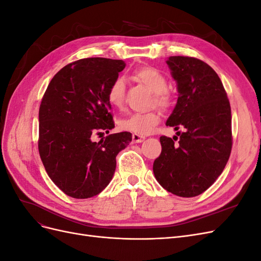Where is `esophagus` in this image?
Returning <instances> with one entry per match:
<instances>
[{"instance_id":"obj_1","label":"esophagus","mask_w":261,"mask_h":261,"mask_svg":"<svg viewBox=\"0 0 261 261\" xmlns=\"http://www.w3.org/2000/svg\"><path fill=\"white\" fill-rule=\"evenodd\" d=\"M132 140H133V143H141V141L145 140V136L138 135V134H133Z\"/></svg>"}]
</instances>
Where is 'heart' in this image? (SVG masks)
Wrapping results in <instances>:
<instances>
[{"label":"heart","instance_id":"heart-1","mask_svg":"<svg viewBox=\"0 0 261 261\" xmlns=\"http://www.w3.org/2000/svg\"><path fill=\"white\" fill-rule=\"evenodd\" d=\"M133 76L138 82L147 86L153 92L152 105L167 111L173 106L172 94L168 91V80L160 70L151 66L136 68ZM109 103L115 108H121L125 100V82L122 77H117L109 86L107 91ZM160 122V114L156 111L148 113H132L118 121V126L124 130L147 135L152 132L154 126Z\"/></svg>","mask_w":261,"mask_h":261}]
</instances>
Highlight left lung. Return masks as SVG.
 <instances>
[{"mask_svg":"<svg viewBox=\"0 0 261 261\" xmlns=\"http://www.w3.org/2000/svg\"><path fill=\"white\" fill-rule=\"evenodd\" d=\"M167 63L178 89L167 125L184 132H177L173 139L160 137L162 150L153 162V173L168 192L195 197L215 183L230 158V101L220 77L207 63L192 57H170Z\"/></svg>","mask_w":261,"mask_h":261,"instance_id":"obj_1","label":"left lung"}]
</instances>
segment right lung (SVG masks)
<instances>
[{
  "label": "right lung",
  "mask_w": 261,
  "mask_h": 261,
  "mask_svg": "<svg viewBox=\"0 0 261 261\" xmlns=\"http://www.w3.org/2000/svg\"><path fill=\"white\" fill-rule=\"evenodd\" d=\"M124 68L122 60H78L60 69L43 94L39 153L53 183L73 198L103 191L113 177L117 153L132 141L128 132L91 140L94 134L114 127L107 91Z\"/></svg>",
  "instance_id": "obj_1"
}]
</instances>
